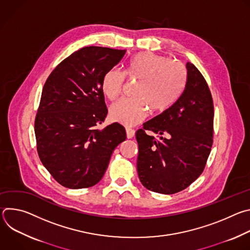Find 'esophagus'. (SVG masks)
<instances>
[{"label": "esophagus", "mask_w": 250, "mask_h": 250, "mask_svg": "<svg viewBox=\"0 0 250 250\" xmlns=\"http://www.w3.org/2000/svg\"><path fill=\"white\" fill-rule=\"evenodd\" d=\"M125 131H126V136H127V138H131V137H133L134 134H135V130L132 129V128H129V127H126V128H125Z\"/></svg>", "instance_id": "obj_1"}]
</instances>
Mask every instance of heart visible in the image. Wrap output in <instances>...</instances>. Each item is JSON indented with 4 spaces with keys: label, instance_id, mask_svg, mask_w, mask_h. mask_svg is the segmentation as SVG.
Masks as SVG:
<instances>
[{
    "label": "heart",
    "instance_id": "b5f03b06",
    "mask_svg": "<svg viewBox=\"0 0 250 250\" xmlns=\"http://www.w3.org/2000/svg\"><path fill=\"white\" fill-rule=\"evenodd\" d=\"M129 79L139 80L134 99H122L112 104L110 119L113 122L131 126L144 121L148 106L161 112L176 101L184 86L186 70L182 63L170 61L153 52H139L129 61L125 70ZM125 74L117 68L106 71L102 80V90L113 101L123 91Z\"/></svg>",
    "mask_w": 250,
    "mask_h": 250
}]
</instances>
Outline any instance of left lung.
<instances>
[{
    "label": "left lung",
    "mask_w": 250,
    "mask_h": 250,
    "mask_svg": "<svg viewBox=\"0 0 250 250\" xmlns=\"http://www.w3.org/2000/svg\"><path fill=\"white\" fill-rule=\"evenodd\" d=\"M184 88L171 106L136 131L137 173L141 184L175 194L202 174L212 146L213 103L198 68L188 62ZM153 131L158 139L148 136Z\"/></svg>",
    "instance_id": "left-lung-1"
}]
</instances>
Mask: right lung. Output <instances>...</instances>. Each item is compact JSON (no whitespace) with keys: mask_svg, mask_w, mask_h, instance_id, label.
<instances>
[{"mask_svg":"<svg viewBox=\"0 0 250 250\" xmlns=\"http://www.w3.org/2000/svg\"><path fill=\"white\" fill-rule=\"evenodd\" d=\"M125 54V50L108 47H83L60 62L43 86L34 121L38 153L66 188L96 185L113 151L126 138L118 123L98 127L108 115L103 77Z\"/></svg>","mask_w":250,"mask_h":250,"instance_id":"1","label":"right lung"}]
</instances>
